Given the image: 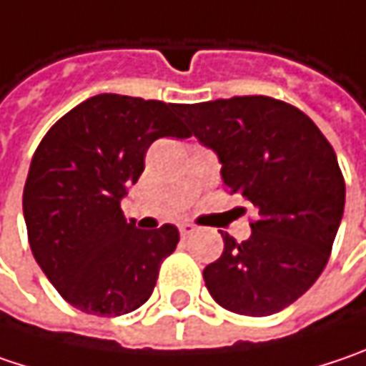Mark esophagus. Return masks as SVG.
<instances>
[{"mask_svg": "<svg viewBox=\"0 0 366 366\" xmlns=\"http://www.w3.org/2000/svg\"><path fill=\"white\" fill-rule=\"evenodd\" d=\"M178 229H180V236H182V238H186V236H190V234L194 232V226H192V224H186V222H182V224H178Z\"/></svg>", "mask_w": 366, "mask_h": 366, "instance_id": "obj_1", "label": "esophagus"}]
</instances>
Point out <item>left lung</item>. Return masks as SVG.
<instances>
[{
	"mask_svg": "<svg viewBox=\"0 0 366 366\" xmlns=\"http://www.w3.org/2000/svg\"><path fill=\"white\" fill-rule=\"evenodd\" d=\"M176 112L188 134L217 155L229 194L259 211L244 242L222 232L224 252L203 271L207 290L248 317L290 307L327 265L344 215L346 186L332 144L300 109L263 95Z\"/></svg>",
	"mask_w": 366,
	"mask_h": 366,
	"instance_id": "obj_1",
	"label": "left lung"
}]
</instances>
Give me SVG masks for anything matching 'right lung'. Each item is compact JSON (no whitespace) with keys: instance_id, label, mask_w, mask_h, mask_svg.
Here are the masks:
<instances>
[{"instance_id":"1","label":"right lung","mask_w":366,"mask_h":366,"mask_svg":"<svg viewBox=\"0 0 366 366\" xmlns=\"http://www.w3.org/2000/svg\"><path fill=\"white\" fill-rule=\"evenodd\" d=\"M176 103L103 93L76 105L41 140L22 209L34 259L78 311L118 317L153 294L180 240L172 224L139 229L119 203L157 139H188Z\"/></svg>"}]
</instances>
